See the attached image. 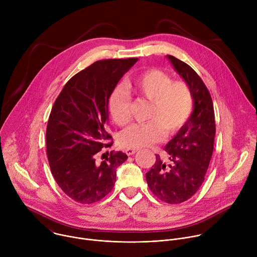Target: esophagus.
<instances>
[{
    "label": "esophagus",
    "mask_w": 257,
    "mask_h": 257,
    "mask_svg": "<svg viewBox=\"0 0 257 257\" xmlns=\"http://www.w3.org/2000/svg\"><path fill=\"white\" fill-rule=\"evenodd\" d=\"M137 152H138V150H133V149H127V150L125 151V153H126L127 156H132V155L136 154Z\"/></svg>",
    "instance_id": "34e87169"
}]
</instances>
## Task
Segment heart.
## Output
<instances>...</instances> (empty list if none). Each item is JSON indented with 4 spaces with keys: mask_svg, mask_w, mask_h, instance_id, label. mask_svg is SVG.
<instances>
[{
    "mask_svg": "<svg viewBox=\"0 0 257 257\" xmlns=\"http://www.w3.org/2000/svg\"><path fill=\"white\" fill-rule=\"evenodd\" d=\"M129 87L139 96L151 101L150 121L134 123L118 135L121 148L139 150L161 141L168 134H175L188 121L193 108L192 93L184 82H173L165 72L146 70L131 78ZM130 96L128 91L117 85L108 97V111L118 126L130 120Z\"/></svg>",
    "mask_w": 257,
    "mask_h": 257,
    "instance_id": "b5f03b06",
    "label": "heart"
}]
</instances>
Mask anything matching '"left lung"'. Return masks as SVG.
<instances>
[{
    "mask_svg": "<svg viewBox=\"0 0 257 257\" xmlns=\"http://www.w3.org/2000/svg\"><path fill=\"white\" fill-rule=\"evenodd\" d=\"M166 57L188 85L193 111L186 124L165 146L169 164L156 155V163L145 178L158 198L177 204L191 198L204 181L213 151L215 123L211 96L197 73L179 59Z\"/></svg>",
    "mask_w": 257,
    "mask_h": 257,
    "instance_id": "left-lung-1",
    "label": "left lung"
}]
</instances>
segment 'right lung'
<instances>
[{"mask_svg":"<svg viewBox=\"0 0 257 257\" xmlns=\"http://www.w3.org/2000/svg\"><path fill=\"white\" fill-rule=\"evenodd\" d=\"M137 61L109 59L91 64L65 84L54 103L46 133L51 171L64 193L79 203L96 202L111 192L117 168L128 159L118 152L96 162L104 142L112 138L104 129L109 94Z\"/></svg>","mask_w":257,"mask_h":257,"instance_id":"add662e5","label":"right lung"}]
</instances>
